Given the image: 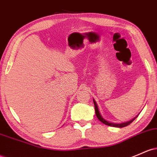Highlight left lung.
<instances>
[{
    "label": "left lung",
    "mask_w": 157,
    "mask_h": 157,
    "mask_svg": "<svg viewBox=\"0 0 157 157\" xmlns=\"http://www.w3.org/2000/svg\"><path fill=\"white\" fill-rule=\"evenodd\" d=\"M93 102H94V109H95V113H96V116H97V118L99 119L100 121H101L102 123H104V124L106 125H108V126H111V127H124L127 126V125H129L130 124H131L132 121H133L136 118H136H134L133 119H132L131 121H127V122H125V123H122V124H115V123H110V122L107 121H106L104 119V118H103V117L101 116V114H100L99 113V110H98V105L96 104L95 101H94V99H93Z\"/></svg>",
    "instance_id": "8db88e82"
}]
</instances>
